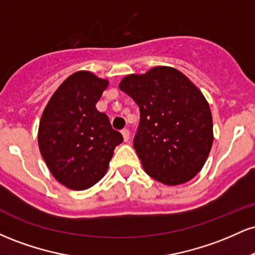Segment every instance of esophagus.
Returning a JSON list of instances; mask_svg holds the SVG:
<instances>
[{
    "label": "esophagus",
    "instance_id": "1",
    "mask_svg": "<svg viewBox=\"0 0 255 255\" xmlns=\"http://www.w3.org/2000/svg\"><path fill=\"white\" fill-rule=\"evenodd\" d=\"M121 133H122V135H124V140L125 141H128V140H129V130L128 129H122L121 130Z\"/></svg>",
    "mask_w": 255,
    "mask_h": 255
}]
</instances>
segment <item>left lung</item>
Masks as SVG:
<instances>
[{
    "label": "left lung",
    "mask_w": 255,
    "mask_h": 255,
    "mask_svg": "<svg viewBox=\"0 0 255 255\" xmlns=\"http://www.w3.org/2000/svg\"><path fill=\"white\" fill-rule=\"evenodd\" d=\"M119 87L140 109L134 148L146 174L168 186L191 181L213 142L211 110L201 91L165 66L127 75Z\"/></svg>",
    "instance_id": "left-lung-1"
}]
</instances>
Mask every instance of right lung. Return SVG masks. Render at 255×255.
<instances>
[{
	"instance_id": "right-lung-1",
	"label": "right lung",
	"mask_w": 255,
	"mask_h": 255,
	"mask_svg": "<svg viewBox=\"0 0 255 255\" xmlns=\"http://www.w3.org/2000/svg\"><path fill=\"white\" fill-rule=\"evenodd\" d=\"M109 81L89 71L69 75L43 111L38 145L49 170L74 191L95 186L108 170L114 150L124 141L96 104Z\"/></svg>"
}]
</instances>
